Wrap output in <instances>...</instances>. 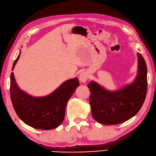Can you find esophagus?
Returning a JSON list of instances; mask_svg holds the SVG:
<instances>
[{"label": "esophagus", "instance_id": "esophagus-1", "mask_svg": "<svg viewBox=\"0 0 156 156\" xmlns=\"http://www.w3.org/2000/svg\"><path fill=\"white\" fill-rule=\"evenodd\" d=\"M89 73L87 71H84V72H82L80 73L79 76V81L81 83H85L86 82L87 79H89Z\"/></svg>", "mask_w": 156, "mask_h": 156}]
</instances>
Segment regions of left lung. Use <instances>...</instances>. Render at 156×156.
<instances>
[{
  "instance_id": "1",
  "label": "left lung",
  "mask_w": 156,
  "mask_h": 156,
  "mask_svg": "<svg viewBox=\"0 0 156 156\" xmlns=\"http://www.w3.org/2000/svg\"><path fill=\"white\" fill-rule=\"evenodd\" d=\"M137 60V73L131 83L114 91L94 81L87 85L91 92V114L97 122L105 125H118L131 119L141 109L147 90V71L144 57L138 52Z\"/></svg>"
}]
</instances>
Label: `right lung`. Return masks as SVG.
<instances>
[{
	"mask_svg": "<svg viewBox=\"0 0 156 156\" xmlns=\"http://www.w3.org/2000/svg\"><path fill=\"white\" fill-rule=\"evenodd\" d=\"M21 52L12 65V71L20 57ZM77 77L69 79L49 95L34 97L19 87L13 72L11 75L10 95L16 114L26 125L41 130L58 127L65 119L66 106L79 87Z\"/></svg>",
	"mask_w": 156,
	"mask_h": 156,
	"instance_id": "add662e5",
	"label": "right lung"
}]
</instances>
